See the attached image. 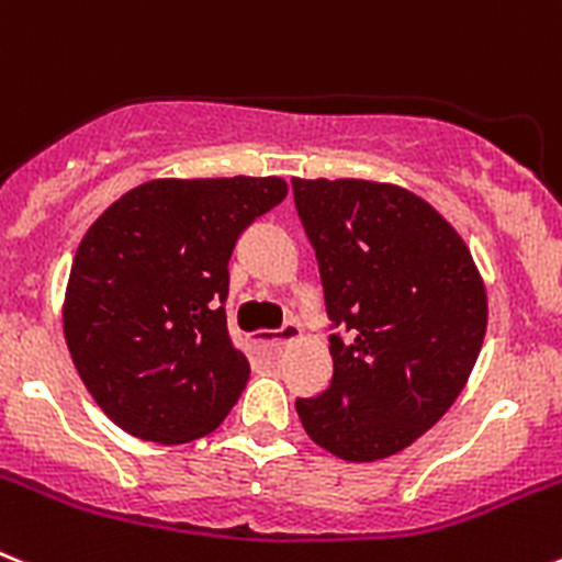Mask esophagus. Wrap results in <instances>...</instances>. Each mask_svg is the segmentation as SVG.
Masks as SVG:
<instances>
[{
	"instance_id": "esophagus-1",
	"label": "esophagus",
	"mask_w": 562,
	"mask_h": 562,
	"mask_svg": "<svg viewBox=\"0 0 562 562\" xmlns=\"http://www.w3.org/2000/svg\"><path fill=\"white\" fill-rule=\"evenodd\" d=\"M295 337H301V326L297 324H284L278 331H252L247 340H250V346L256 351H278L281 346H286V342H292Z\"/></svg>"
}]
</instances>
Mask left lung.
<instances>
[{
    "label": "left lung",
    "instance_id": "left-lung-1",
    "mask_svg": "<svg viewBox=\"0 0 562 562\" xmlns=\"http://www.w3.org/2000/svg\"><path fill=\"white\" fill-rule=\"evenodd\" d=\"M292 193L331 321L329 389L295 411L329 453L385 459L464 389L486 331L484 281L459 233L405 188L295 177Z\"/></svg>",
    "mask_w": 562,
    "mask_h": 562
}]
</instances>
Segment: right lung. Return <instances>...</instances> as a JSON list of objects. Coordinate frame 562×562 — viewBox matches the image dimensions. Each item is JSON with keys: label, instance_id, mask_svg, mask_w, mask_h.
Listing matches in <instances>:
<instances>
[{"label": "right lung", "instance_id": "obj_1", "mask_svg": "<svg viewBox=\"0 0 562 562\" xmlns=\"http://www.w3.org/2000/svg\"><path fill=\"white\" fill-rule=\"evenodd\" d=\"M281 177L151 180L78 245L64 337L83 385L126 434L182 445L222 425L250 376L227 331L231 252L284 202Z\"/></svg>", "mask_w": 562, "mask_h": 562}]
</instances>
